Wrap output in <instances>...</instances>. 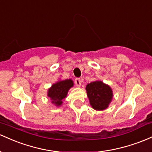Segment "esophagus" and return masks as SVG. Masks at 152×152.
<instances>
[{
	"mask_svg": "<svg viewBox=\"0 0 152 152\" xmlns=\"http://www.w3.org/2000/svg\"><path fill=\"white\" fill-rule=\"evenodd\" d=\"M75 85H77V86L80 87L81 85L82 80L80 79V78H76V79L75 80Z\"/></svg>",
	"mask_w": 152,
	"mask_h": 152,
	"instance_id": "1",
	"label": "esophagus"
}]
</instances>
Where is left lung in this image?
<instances>
[{"instance_id":"1","label":"left lung","mask_w":152,"mask_h":152,"mask_svg":"<svg viewBox=\"0 0 152 152\" xmlns=\"http://www.w3.org/2000/svg\"><path fill=\"white\" fill-rule=\"evenodd\" d=\"M86 91L90 105L96 110L106 109L113 98V91L110 87L102 81L97 80L88 84Z\"/></svg>"}]
</instances>
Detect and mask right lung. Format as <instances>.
Segmentation results:
<instances>
[{
  "mask_svg": "<svg viewBox=\"0 0 152 152\" xmlns=\"http://www.w3.org/2000/svg\"><path fill=\"white\" fill-rule=\"evenodd\" d=\"M74 85L71 79L59 80L52 85L48 90L47 95L50 98L52 103L57 106H60L62 104L63 99L67 97L69 90Z\"/></svg>",
  "mask_w": 152,
  "mask_h": 152,
  "instance_id": "right-lung-1",
  "label": "right lung"
}]
</instances>
